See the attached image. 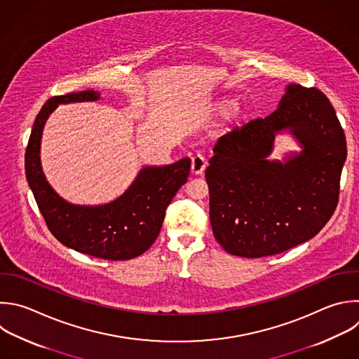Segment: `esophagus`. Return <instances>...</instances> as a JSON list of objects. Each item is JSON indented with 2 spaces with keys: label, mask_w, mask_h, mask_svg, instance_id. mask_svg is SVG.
Returning <instances> with one entry per match:
<instances>
[{
  "label": "esophagus",
  "mask_w": 359,
  "mask_h": 359,
  "mask_svg": "<svg viewBox=\"0 0 359 359\" xmlns=\"http://www.w3.org/2000/svg\"><path fill=\"white\" fill-rule=\"evenodd\" d=\"M205 166H207V162L201 155L197 154L191 158V173L193 175H201L204 172Z\"/></svg>",
  "instance_id": "1"
}]
</instances>
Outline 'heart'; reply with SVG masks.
<instances>
[{
  "mask_svg": "<svg viewBox=\"0 0 359 359\" xmlns=\"http://www.w3.org/2000/svg\"><path fill=\"white\" fill-rule=\"evenodd\" d=\"M228 107H229V104H222V105H221V108H222V109H226Z\"/></svg>",
  "mask_w": 359,
  "mask_h": 359,
  "instance_id": "obj_1",
  "label": "heart"
}]
</instances>
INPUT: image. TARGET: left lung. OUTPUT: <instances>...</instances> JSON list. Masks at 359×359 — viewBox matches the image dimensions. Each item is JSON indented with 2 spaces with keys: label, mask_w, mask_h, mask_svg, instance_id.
<instances>
[{
  "label": "left lung",
  "mask_w": 359,
  "mask_h": 359,
  "mask_svg": "<svg viewBox=\"0 0 359 359\" xmlns=\"http://www.w3.org/2000/svg\"><path fill=\"white\" fill-rule=\"evenodd\" d=\"M290 129L304 151L271 163L276 132ZM208 161L210 221L231 255L262 258L317 235L334 214L346 142L337 114L318 88L290 84L279 107L218 138Z\"/></svg>",
  "instance_id": "left-lung-1"
}]
</instances>
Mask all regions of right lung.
Returning a JSON list of instances; mask_svg holds the SVG:
<instances>
[{
	"label": "right lung",
	"mask_w": 359,
	"mask_h": 359,
	"mask_svg": "<svg viewBox=\"0 0 359 359\" xmlns=\"http://www.w3.org/2000/svg\"><path fill=\"white\" fill-rule=\"evenodd\" d=\"M100 93L86 90L49 98L32 127L25 152V173L39 211L53 236L63 245L101 259L127 261L148 251L158 238L166 207L187 182L190 159L144 168L130 189L104 205H74L59 197L42 172V130L57 104L95 101Z\"/></svg>",
	"instance_id": "1"
}]
</instances>
